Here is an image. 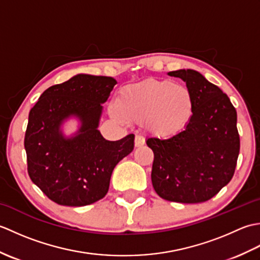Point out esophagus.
Here are the masks:
<instances>
[{"instance_id":"1","label":"esophagus","mask_w":260,"mask_h":260,"mask_svg":"<svg viewBox=\"0 0 260 260\" xmlns=\"http://www.w3.org/2000/svg\"><path fill=\"white\" fill-rule=\"evenodd\" d=\"M145 144V139L141 135L135 136V147H141Z\"/></svg>"}]
</instances>
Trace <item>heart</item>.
<instances>
[{
  "label": "heart",
  "instance_id": "obj_1",
  "mask_svg": "<svg viewBox=\"0 0 260 260\" xmlns=\"http://www.w3.org/2000/svg\"><path fill=\"white\" fill-rule=\"evenodd\" d=\"M194 96L184 85L148 78L121 88L112 115L144 125L163 139L182 133L193 119Z\"/></svg>",
  "mask_w": 260,
  "mask_h": 260
}]
</instances>
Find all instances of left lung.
<instances>
[{
	"mask_svg": "<svg viewBox=\"0 0 260 260\" xmlns=\"http://www.w3.org/2000/svg\"><path fill=\"white\" fill-rule=\"evenodd\" d=\"M169 75L186 82L194 96L196 112L182 133L146 141L154 153L152 184L164 200L208 201L235 174L240 150L236 108L218 86L198 71L181 69Z\"/></svg>",
	"mask_w": 260,
	"mask_h": 260,
	"instance_id": "8db88e82",
	"label": "left lung"
}]
</instances>
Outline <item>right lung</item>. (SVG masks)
<instances>
[{"label":"right lung","mask_w":260,"mask_h":260,"mask_svg":"<svg viewBox=\"0 0 260 260\" xmlns=\"http://www.w3.org/2000/svg\"><path fill=\"white\" fill-rule=\"evenodd\" d=\"M116 84L112 77L77 75L49 87L30 110L24 136L27 173L60 206L82 207L103 199L114 168L133 151V134L110 142L97 129L102 104ZM71 114L80 117L82 127L73 139H64L59 125Z\"/></svg>","instance_id":"obj_1"}]
</instances>
